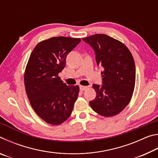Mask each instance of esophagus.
<instances>
[{
	"instance_id": "1",
	"label": "esophagus",
	"mask_w": 158,
	"mask_h": 158,
	"mask_svg": "<svg viewBox=\"0 0 158 158\" xmlns=\"http://www.w3.org/2000/svg\"><path fill=\"white\" fill-rule=\"evenodd\" d=\"M88 89L87 86H84V85H80L79 86V89L81 91H84V90H85Z\"/></svg>"
}]
</instances>
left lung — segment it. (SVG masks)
I'll return each instance as SVG.
<instances>
[{"instance_id": "8db88e82", "label": "left lung", "mask_w": 158, "mask_h": 158, "mask_svg": "<svg viewBox=\"0 0 158 158\" xmlns=\"http://www.w3.org/2000/svg\"><path fill=\"white\" fill-rule=\"evenodd\" d=\"M94 50L98 65L103 68L102 84H93L96 98L89 102L93 110L102 116H113L122 111L132 98L136 69L132 53L117 40L105 34L82 38Z\"/></svg>"}]
</instances>
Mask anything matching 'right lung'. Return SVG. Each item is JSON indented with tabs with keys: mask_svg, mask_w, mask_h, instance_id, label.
<instances>
[{
	"mask_svg": "<svg viewBox=\"0 0 158 158\" xmlns=\"http://www.w3.org/2000/svg\"><path fill=\"white\" fill-rule=\"evenodd\" d=\"M80 38L54 37L37 44L32 52L24 74L26 92L35 112L52 125L68 118L79 95L78 85H67L58 77L68 53Z\"/></svg>",
	"mask_w": 158,
	"mask_h": 158,
	"instance_id": "1",
	"label": "right lung"
}]
</instances>
